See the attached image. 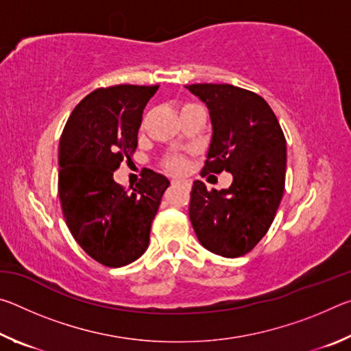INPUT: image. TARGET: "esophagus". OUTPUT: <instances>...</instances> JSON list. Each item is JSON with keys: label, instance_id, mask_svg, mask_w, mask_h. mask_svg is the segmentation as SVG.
<instances>
[{"label": "esophagus", "instance_id": "obj_1", "mask_svg": "<svg viewBox=\"0 0 351 351\" xmlns=\"http://www.w3.org/2000/svg\"><path fill=\"white\" fill-rule=\"evenodd\" d=\"M171 186H182V187H190V182L189 181H180V180H173L171 181Z\"/></svg>", "mask_w": 351, "mask_h": 351}]
</instances>
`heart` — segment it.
Segmentation results:
<instances>
[{
  "mask_svg": "<svg viewBox=\"0 0 351 351\" xmlns=\"http://www.w3.org/2000/svg\"><path fill=\"white\" fill-rule=\"evenodd\" d=\"M167 169L173 173H181L186 169V161L182 158H171L167 161Z\"/></svg>",
  "mask_w": 351,
  "mask_h": 351,
  "instance_id": "1",
  "label": "heart"
}]
</instances>
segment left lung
Masks as SVG:
<instances>
[{
	"label": "left lung",
	"instance_id": "left-lung-1",
	"mask_svg": "<svg viewBox=\"0 0 351 351\" xmlns=\"http://www.w3.org/2000/svg\"><path fill=\"white\" fill-rule=\"evenodd\" d=\"M187 90L210 114L212 139L203 173H232L229 189L207 190L195 181L189 217L201 245L235 258L252 251L274 221L285 190L287 141L263 97L228 83Z\"/></svg>",
	"mask_w": 351,
	"mask_h": 351
}]
</instances>
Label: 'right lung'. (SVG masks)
<instances>
[{"mask_svg": "<svg viewBox=\"0 0 351 351\" xmlns=\"http://www.w3.org/2000/svg\"><path fill=\"white\" fill-rule=\"evenodd\" d=\"M158 85L99 88L71 112L58 144V197L74 240L91 258L121 268L147 251L167 178L142 170L127 192L112 171L138 147V132Z\"/></svg>", "mask_w": 351, "mask_h": 351, "instance_id": "add662e5", "label": "right lung"}]
</instances>
